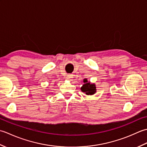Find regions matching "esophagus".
Here are the masks:
<instances>
[{"instance_id": "esophagus-1", "label": "esophagus", "mask_w": 147, "mask_h": 147, "mask_svg": "<svg viewBox=\"0 0 147 147\" xmlns=\"http://www.w3.org/2000/svg\"><path fill=\"white\" fill-rule=\"evenodd\" d=\"M65 78H66L67 80H72V78H73V77H72V75H71V74H67Z\"/></svg>"}]
</instances>
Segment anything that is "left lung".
Wrapping results in <instances>:
<instances>
[{
  "mask_svg": "<svg viewBox=\"0 0 147 147\" xmlns=\"http://www.w3.org/2000/svg\"><path fill=\"white\" fill-rule=\"evenodd\" d=\"M82 92L87 95H94L96 92V85L95 83L88 82L87 79L83 80V85L81 87Z\"/></svg>",
  "mask_w": 147,
  "mask_h": 147,
  "instance_id": "obj_1",
  "label": "left lung"
}]
</instances>
